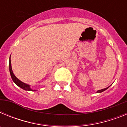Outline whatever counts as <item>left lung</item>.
<instances>
[{
	"label": "left lung",
	"mask_w": 127,
	"mask_h": 127,
	"mask_svg": "<svg viewBox=\"0 0 127 127\" xmlns=\"http://www.w3.org/2000/svg\"><path fill=\"white\" fill-rule=\"evenodd\" d=\"M109 87H107V88H104V89H102V90H98V91H97V93H101V92H104V91L106 90H107V88H109Z\"/></svg>",
	"instance_id": "left-lung-1"
}]
</instances>
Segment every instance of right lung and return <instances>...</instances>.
Returning <instances> with one entry per match:
<instances>
[{
    "label": "right lung",
    "mask_w": 127,
    "mask_h": 127,
    "mask_svg": "<svg viewBox=\"0 0 127 127\" xmlns=\"http://www.w3.org/2000/svg\"><path fill=\"white\" fill-rule=\"evenodd\" d=\"M9 72L10 74H11V78L13 79V82L16 85H17L18 86L20 87L21 88H22L23 90H25L26 91H36L35 90H32V88H30V85H27V84L23 82H22V81H20V79H18L17 77H16L15 75L13 73V70H12V67H11V56H10L9 58Z\"/></svg>",
    "instance_id": "1"
}]
</instances>
